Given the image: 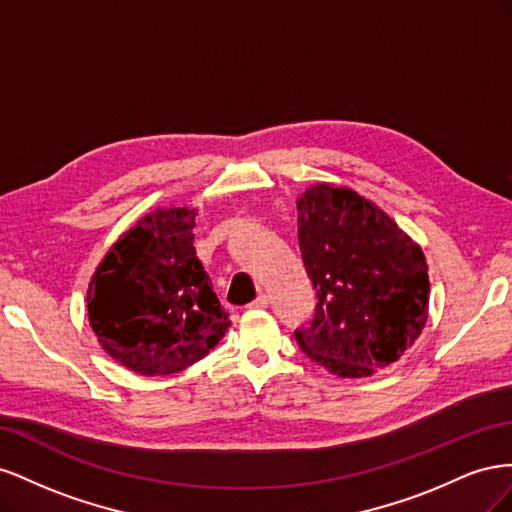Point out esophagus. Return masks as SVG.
Returning a JSON list of instances; mask_svg holds the SVG:
<instances>
[{
    "instance_id": "34e87169",
    "label": "esophagus",
    "mask_w": 512,
    "mask_h": 512,
    "mask_svg": "<svg viewBox=\"0 0 512 512\" xmlns=\"http://www.w3.org/2000/svg\"><path fill=\"white\" fill-rule=\"evenodd\" d=\"M269 305L267 294H258V297L250 303V309H265Z\"/></svg>"
}]
</instances>
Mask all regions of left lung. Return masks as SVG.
I'll list each match as a JSON object with an SVG mask.
<instances>
[{"label": "left lung", "mask_w": 512, "mask_h": 512, "mask_svg": "<svg viewBox=\"0 0 512 512\" xmlns=\"http://www.w3.org/2000/svg\"><path fill=\"white\" fill-rule=\"evenodd\" d=\"M299 247L316 314L294 333L339 378H367L399 361L429 316L421 245L350 188L316 183L299 196Z\"/></svg>", "instance_id": "1"}]
</instances>
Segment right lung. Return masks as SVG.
Segmentation results:
<instances>
[{"instance_id":"right-lung-1","label":"right lung","mask_w":512,"mask_h":512,"mask_svg":"<svg viewBox=\"0 0 512 512\" xmlns=\"http://www.w3.org/2000/svg\"><path fill=\"white\" fill-rule=\"evenodd\" d=\"M194 207H160L113 243L91 275V331L141 376H170L218 346L230 327L194 250Z\"/></svg>"}]
</instances>
